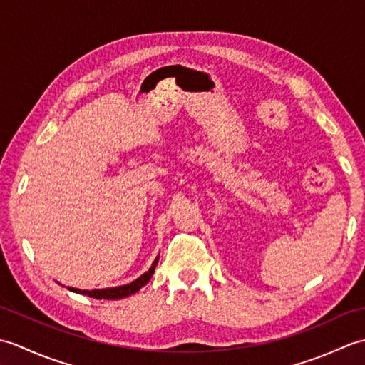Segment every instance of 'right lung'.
<instances>
[{"mask_svg": "<svg viewBox=\"0 0 365 365\" xmlns=\"http://www.w3.org/2000/svg\"><path fill=\"white\" fill-rule=\"evenodd\" d=\"M155 265H157V260L153 262V265L149 268V271H145V273L138 277L136 281L130 282L127 285H120V287H113V289H103V290H80V289H72V287H68V290H72L75 293H81V294H88L91 298H97V299H120V298H125L128 294H133L136 293L141 287H144L147 282L150 281V277L155 271Z\"/></svg>", "mask_w": 365, "mask_h": 365, "instance_id": "1", "label": "right lung"}]
</instances>
